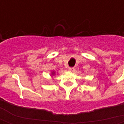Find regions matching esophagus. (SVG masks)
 <instances>
[{"mask_svg":"<svg viewBox=\"0 0 124 124\" xmlns=\"http://www.w3.org/2000/svg\"><path fill=\"white\" fill-rule=\"evenodd\" d=\"M68 70H69L70 72H72L74 71V68H73V67L69 68H68Z\"/></svg>","mask_w":124,"mask_h":124,"instance_id":"1","label":"esophagus"}]
</instances>
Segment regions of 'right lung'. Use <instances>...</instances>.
<instances>
[{"label":"right lung","instance_id":"right-lung-1","mask_svg":"<svg viewBox=\"0 0 124 124\" xmlns=\"http://www.w3.org/2000/svg\"><path fill=\"white\" fill-rule=\"evenodd\" d=\"M52 74H54V72H52Z\"/></svg>","mask_w":124,"mask_h":124}]
</instances>
